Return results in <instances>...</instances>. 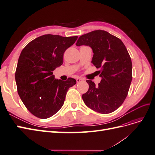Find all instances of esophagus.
I'll return each instance as SVG.
<instances>
[{
  "label": "esophagus",
  "instance_id": "1",
  "mask_svg": "<svg viewBox=\"0 0 155 155\" xmlns=\"http://www.w3.org/2000/svg\"><path fill=\"white\" fill-rule=\"evenodd\" d=\"M82 81H83V79L82 78H77V79H76V81H77V83L81 82Z\"/></svg>",
  "mask_w": 155,
  "mask_h": 155
}]
</instances>
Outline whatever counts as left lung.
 <instances>
[{"label":"left lung","instance_id":"left-lung-1","mask_svg":"<svg viewBox=\"0 0 155 155\" xmlns=\"http://www.w3.org/2000/svg\"><path fill=\"white\" fill-rule=\"evenodd\" d=\"M76 46H88L94 53L92 63L100 68L101 82L83 94L85 105L101 114L116 110L123 104L132 81V62L125 46L118 37L104 30H95L79 37Z\"/></svg>","mask_w":155,"mask_h":155}]
</instances>
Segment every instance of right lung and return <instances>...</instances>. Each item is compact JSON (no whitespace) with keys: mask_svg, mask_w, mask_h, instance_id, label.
Returning <instances> with one entry per match:
<instances>
[{"mask_svg":"<svg viewBox=\"0 0 155 155\" xmlns=\"http://www.w3.org/2000/svg\"><path fill=\"white\" fill-rule=\"evenodd\" d=\"M78 36L47 34L28 44L21 51L15 72L17 92L27 109L37 118L52 116L63 105L75 79H55L53 71L63 64V54Z\"/></svg>","mask_w":155,"mask_h":155,"instance_id":"1","label":"right lung"}]
</instances>
